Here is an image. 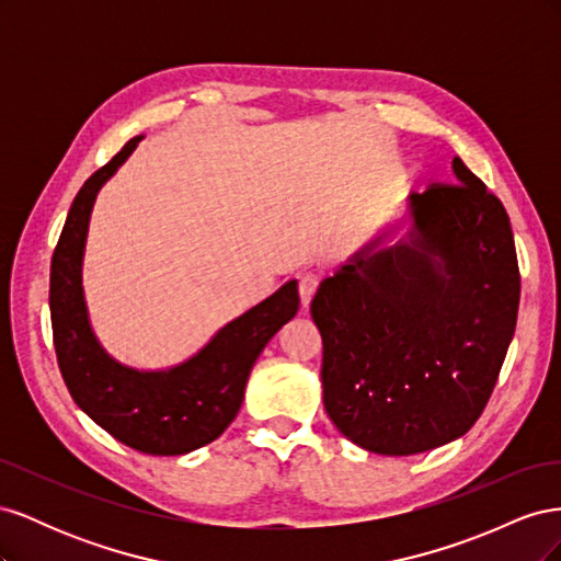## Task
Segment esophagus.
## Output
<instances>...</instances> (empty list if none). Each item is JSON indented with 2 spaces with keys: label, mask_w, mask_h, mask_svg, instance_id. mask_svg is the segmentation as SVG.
Here are the masks:
<instances>
[{
  "label": "esophagus",
  "mask_w": 561,
  "mask_h": 561,
  "mask_svg": "<svg viewBox=\"0 0 561 561\" xmlns=\"http://www.w3.org/2000/svg\"><path fill=\"white\" fill-rule=\"evenodd\" d=\"M318 283H320V278L316 274H304L299 278V297H301V307L304 309H307L309 304H311V299H313V295L318 290Z\"/></svg>",
  "instance_id": "1"
}]
</instances>
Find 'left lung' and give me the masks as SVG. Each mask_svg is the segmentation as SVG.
Wrapping results in <instances>:
<instances>
[{
  "mask_svg": "<svg viewBox=\"0 0 561 561\" xmlns=\"http://www.w3.org/2000/svg\"><path fill=\"white\" fill-rule=\"evenodd\" d=\"M451 171L456 184L410 194L404 217L322 280L311 301L322 402L339 433L371 454L410 456L466 435L515 334L511 219L458 157Z\"/></svg>",
  "mask_w": 561,
  "mask_h": 561,
  "instance_id": "8db88e82",
  "label": "left lung"
}]
</instances>
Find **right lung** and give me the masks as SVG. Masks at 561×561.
<instances>
[{
	"mask_svg": "<svg viewBox=\"0 0 561 561\" xmlns=\"http://www.w3.org/2000/svg\"><path fill=\"white\" fill-rule=\"evenodd\" d=\"M142 138L135 135L79 190L50 260L48 307L60 375L79 410L126 447L180 456L210 445L239 414L250 369L299 311V293L297 280H287L173 367L138 369L110 355L93 332L83 297V250L98 192Z\"/></svg>",
	"mask_w": 561,
	"mask_h": 561,
	"instance_id": "obj_1",
	"label": "right lung"
}]
</instances>
